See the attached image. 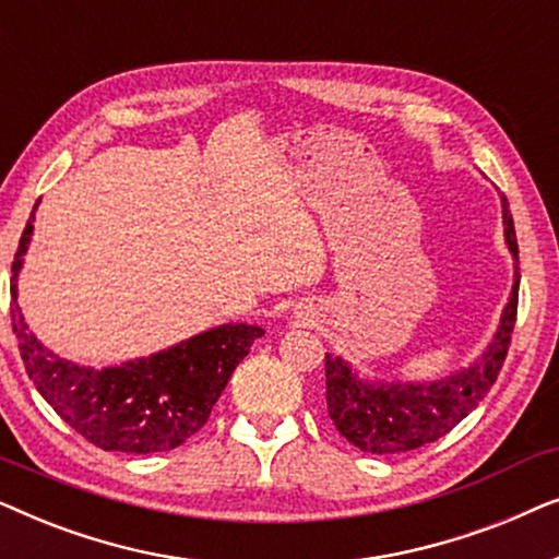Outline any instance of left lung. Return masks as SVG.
I'll return each mask as SVG.
<instances>
[{
	"label": "left lung",
	"mask_w": 559,
	"mask_h": 559,
	"mask_svg": "<svg viewBox=\"0 0 559 559\" xmlns=\"http://www.w3.org/2000/svg\"><path fill=\"white\" fill-rule=\"evenodd\" d=\"M507 243L516 259V280L503 310L499 333L478 364L435 384L371 386L350 373L348 364L325 354L328 415L348 442L364 453L394 455L440 440L478 407L507 361L519 308V243L509 205L503 201Z\"/></svg>",
	"instance_id": "8db88e82"
}]
</instances>
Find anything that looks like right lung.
<instances>
[{
  "mask_svg": "<svg viewBox=\"0 0 559 559\" xmlns=\"http://www.w3.org/2000/svg\"><path fill=\"white\" fill-rule=\"evenodd\" d=\"M33 218L35 211L12 262V331L29 381L58 417L96 448L147 455L182 445L205 425L234 369L264 331L247 323L221 325L117 369L98 371L63 361L37 343L14 305V280L33 234Z\"/></svg>",
  "mask_w": 559,
  "mask_h": 559,
  "instance_id": "1",
  "label": "right lung"
}]
</instances>
